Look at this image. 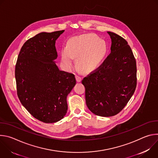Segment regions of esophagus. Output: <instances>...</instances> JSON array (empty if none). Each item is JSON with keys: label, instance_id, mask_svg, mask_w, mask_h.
<instances>
[{"label": "esophagus", "instance_id": "esophagus-1", "mask_svg": "<svg viewBox=\"0 0 158 158\" xmlns=\"http://www.w3.org/2000/svg\"><path fill=\"white\" fill-rule=\"evenodd\" d=\"M76 78L77 82H81L82 80V77L78 74H76Z\"/></svg>", "mask_w": 158, "mask_h": 158}]
</instances>
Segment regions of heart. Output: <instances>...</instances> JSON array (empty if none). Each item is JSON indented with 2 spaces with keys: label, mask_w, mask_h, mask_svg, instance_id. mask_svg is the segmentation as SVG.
Wrapping results in <instances>:
<instances>
[{
  "label": "heart",
  "mask_w": 158,
  "mask_h": 158,
  "mask_svg": "<svg viewBox=\"0 0 158 158\" xmlns=\"http://www.w3.org/2000/svg\"><path fill=\"white\" fill-rule=\"evenodd\" d=\"M104 42L97 36L86 34L74 37L69 40L67 47L61 51V60L67 69H70L78 57V65L84 71L94 69L106 54Z\"/></svg>",
  "instance_id": "b5f03b06"
}]
</instances>
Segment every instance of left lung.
<instances>
[{"label":"left lung","instance_id":"obj_1","mask_svg":"<svg viewBox=\"0 0 158 158\" xmlns=\"http://www.w3.org/2000/svg\"><path fill=\"white\" fill-rule=\"evenodd\" d=\"M107 33L112 41L110 53L82 80L87 107L94 114L103 117L121 112L137 85L136 61L131 48L120 35Z\"/></svg>","mask_w":158,"mask_h":158}]
</instances>
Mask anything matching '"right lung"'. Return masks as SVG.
Wrapping results in <instances>:
<instances>
[{"mask_svg":"<svg viewBox=\"0 0 158 158\" xmlns=\"http://www.w3.org/2000/svg\"><path fill=\"white\" fill-rule=\"evenodd\" d=\"M64 31L41 32L28 39L15 64L17 93L21 104L34 118L46 123L64 118L67 96L76 83L73 74L60 71L54 61L57 57L56 40Z\"/></svg>","mask_w":158,"mask_h":158,"instance_id":"obj_1","label":"right lung"}]
</instances>
